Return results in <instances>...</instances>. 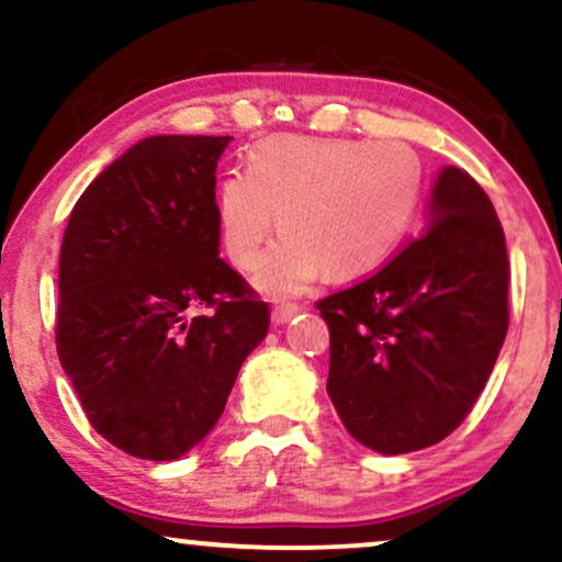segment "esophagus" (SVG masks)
<instances>
[{"mask_svg":"<svg viewBox=\"0 0 562 562\" xmlns=\"http://www.w3.org/2000/svg\"><path fill=\"white\" fill-rule=\"evenodd\" d=\"M297 305H293V303H277L274 308H272V322L274 324H288L290 318H293L295 314H297Z\"/></svg>","mask_w":562,"mask_h":562,"instance_id":"obj_1","label":"esophagus"}]
</instances>
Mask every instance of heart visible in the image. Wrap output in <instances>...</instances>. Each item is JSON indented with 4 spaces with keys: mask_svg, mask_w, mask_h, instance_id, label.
<instances>
[{
    "mask_svg": "<svg viewBox=\"0 0 562 562\" xmlns=\"http://www.w3.org/2000/svg\"><path fill=\"white\" fill-rule=\"evenodd\" d=\"M423 196V162L404 142L269 137L246 170L217 187L220 240L238 269L257 267L280 220L285 238L257 269L272 295L301 293L322 274L352 277L392 257Z\"/></svg>",
    "mask_w": 562,
    "mask_h": 562,
    "instance_id": "heart-1",
    "label": "heart"
}]
</instances>
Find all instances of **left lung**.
Segmentation results:
<instances>
[{
	"label": "left lung",
	"mask_w": 562,
	"mask_h": 562,
	"mask_svg": "<svg viewBox=\"0 0 562 562\" xmlns=\"http://www.w3.org/2000/svg\"><path fill=\"white\" fill-rule=\"evenodd\" d=\"M510 265L485 189L440 170L428 228L386 267L322 297L326 392L379 453L438 443L470 415L508 331Z\"/></svg>",
	"instance_id": "8db88e82"
}]
</instances>
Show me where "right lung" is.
Wrapping results in <instances>:
<instances>
[{"label":"right lung","instance_id":"add662e5","mask_svg":"<svg viewBox=\"0 0 562 562\" xmlns=\"http://www.w3.org/2000/svg\"><path fill=\"white\" fill-rule=\"evenodd\" d=\"M228 142H137L64 231L56 352L92 428L137 459H179L207 436L267 337L269 305L217 257Z\"/></svg>","mask_w":562,"mask_h":562}]
</instances>
